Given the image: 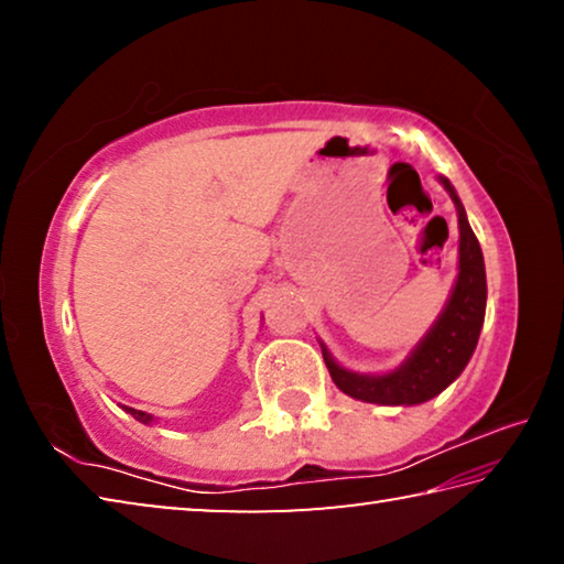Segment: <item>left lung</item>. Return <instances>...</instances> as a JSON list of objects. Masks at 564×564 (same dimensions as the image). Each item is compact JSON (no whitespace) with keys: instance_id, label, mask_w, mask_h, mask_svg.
<instances>
[{"instance_id":"obj_1","label":"left lung","mask_w":564,"mask_h":564,"mask_svg":"<svg viewBox=\"0 0 564 564\" xmlns=\"http://www.w3.org/2000/svg\"><path fill=\"white\" fill-rule=\"evenodd\" d=\"M437 181L451 194L457 208V228H460V248H457V279L441 316L431 330L420 338L417 346L398 368L388 373H356L343 368L321 343L323 360L328 373L343 393L376 405H420L441 395L453 380L463 373L467 360L473 358L477 338L485 321L488 303V281H485V261L480 243L467 224L465 206L445 176Z\"/></svg>"}]
</instances>
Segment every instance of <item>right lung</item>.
Wrapping results in <instances>:
<instances>
[{
	"instance_id": "add662e5",
	"label": "right lung",
	"mask_w": 564,
	"mask_h": 564,
	"mask_svg": "<svg viewBox=\"0 0 564 564\" xmlns=\"http://www.w3.org/2000/svg\"><path fill=\"white\" fill-rule=\"evenodd\" d=\"M123 410H127L129 415H133L139 420V423H144V425H149V423H154V415H149V413H144V410H133V408H127L123 405Z\"/></svg>"
}]
</instances>
